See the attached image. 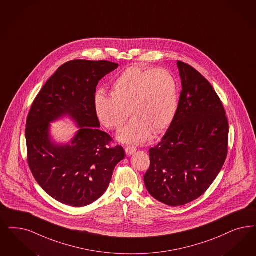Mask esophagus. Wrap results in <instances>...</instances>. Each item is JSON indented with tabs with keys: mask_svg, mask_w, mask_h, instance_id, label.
<instances>
[{
	"mask_svg": "<svg viewBox=\"0 0 256 256\" xmlns=\"http://www.w3.org/2000/svg\"><path fill=\"white\" fill-rule=\"evenodd\" d=\"M136 151V147H134V146H127L126 148H125V152H126V154L127 156H132L134 154V152Z\"/></svg>",
	"mask_w": 256,
	"mask_h": 256,
	"instance_id": "34e87169",
	"label": "esophagus"
}]
</instances>
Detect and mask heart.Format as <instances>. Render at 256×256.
<instances>
[{
    "instance_id": "b5f03b06",
    "label": "heart",
    "mask_w": 256,
    "mask_h": 256,
    "mask_svg": "<svg viewBox=\"0 0 256 256\" xmlns=\"http://www.w3.org/2000/svg\"><path fill=\"white\" fill-rule=\"evenodd\" d=\"M96 114L108 129H118L132 120L118 132L120 142L142 144L151 131L158 134L170 126L178 106V89L174 76L164 68L128 67L112 86L111 96L96 95Z\"/></svg>"
}]
</instances>
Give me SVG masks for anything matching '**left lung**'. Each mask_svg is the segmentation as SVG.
<instances>
[{
    "instance_id": "obj_1",
    "label": "left lung",
    "mask_w": 256,
    "mask_h": 256,
    "mask_svg": "<svg viewBox=\"0 0 256 256\" xmlns=\"http://www.w3.org/2000/svg\"><path fill=\"white\" fill-rule=\"evenodd\" d=\"M182 91L176 116L150 149L144 183L154 198L181 206L201 196L216 178L228 154V122L216 92L189 64L178 60Z\"/></svg>"
}]
</instances>
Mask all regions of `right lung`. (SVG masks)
Returning a JSON list of instances; mask_svg holds the SVG:
<instances>
[{"label": "right lung", "instance_id": "1", "mask_svg": "<svg viewBox=\"0 0 256 256\" xmlns=\"http://www.w3.org/2000/svg\"><path fill=\"white\" fill-rule=\"evenodd\" d=\"M118 64L74 60L58 68L34 100L26 120L29 168L50 196L72 207H84L108 188L116 165L125 156L120 145L100 131L95 111L96 87ZM68 115L80 127L68 144L50 140L48 124Z\"/></svg>", "mask_w": 256, "mask_h": 256}]
</instances>
